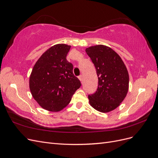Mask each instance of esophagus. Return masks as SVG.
<instances>
[{
  "mask_svg": "<svg viewBox=\"0 0 158 158\" xmlns=\"http://www.w3.org/2000/svg\"><path fill=\"white\" fill-rule=\"evenodd\" d=\"M78 78H79V80L81 81V82H82V81H83V76H82V75L79 76H78Z\"/></svg>",
  "mask_w": 158,
  "mask_h": 158,
  "instance_id": "obj_1",
  "label": "esophagus"
}]
</instances>
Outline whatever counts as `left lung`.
Listing matches in <instances>:
<instances>
[{
    "mask_svg": "<svg viewBox=\"0 0 158 158\" xmlns=\"http://www.w3.org/2000/svg\"><path fill=\"white\" fill-rule=\"evenodd\" d=\"M85 52L98 77L97 91L88 95L90 106L102 113L111 111L119 106L128 92L129 76L126 66L120 56L107 46H92Z\"/></svg>",
    "mask_w": 158,
    "mask_h": 158,
    "instance_id": "1",
    "label": "left lung"
}]
</instances>
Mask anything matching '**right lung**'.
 I'll return each instance as SVG.
<instances>
[{
    "instance_id": "obj_1",
    "label": "right lung",
    "mask_w": 158,
    "mask_h": 158,
    "mask_svg": "<svg viewBox=\"0 0 158 158\" xmlns=\"http://www.w3.org/2000/svg\"><path fill=\"white\" fill-rule=\"evenodd\" d=\"M70 46L57 44L47 49L33 66L30 77L33 98L47 111H59L70 103L80 86L73 74V65L66 60Z\"/></svg>"
}]
</instances>
